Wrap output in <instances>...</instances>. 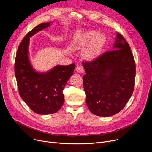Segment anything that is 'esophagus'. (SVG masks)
<instances>
[{"label":"esophagus","mask_w":152,"mask_h":152,"mask_svg":"<svg viewBox=\"0 0 152 152\" xmlns=\"http://www.w3.org/2000/svg\"><path fill=\"white\" fill-rule=\"evenodd\" d=\"M76 71L79 73H82L84 72V69L83 66L81 65H78L76 67Z\"/></svg>","instance_id":"esophagus-1"}]
</instances>
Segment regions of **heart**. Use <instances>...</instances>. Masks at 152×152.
Wrapping results in <instances>:
<instances>
[{
	"label": "heart",
	"instance_id": "heart-1",
	"mask_svg": "<svg viewBox=\"0 0 152 152\" xmlns=\"http://www.w3.org/2000/svg\"><path fill=\"white\" fill-rule=\"evenodd\" d=\"M107 42V37L103 33H99L97 31H87L75 42L73 49L81 50L87 46L83 53V57L87 61H93L100 55Z\"/></svg>",
	"mask_w": 152,
	"mask_h": 152
}]
</instances>
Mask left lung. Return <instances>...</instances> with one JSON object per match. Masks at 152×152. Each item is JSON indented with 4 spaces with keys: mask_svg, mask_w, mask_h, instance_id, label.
<instances>
[{
    "mask_svg": "<svg viewBox=\"0 0 152 152\" xmlns=\"http://www.w3.org/2000/svg\"><path fill=\"white\" fill-rule=\"evenodd\" d=\"M86 104L95 115L108 117L122 110L134 91L135 63L131 48L118 33L112 50L83 61Z\"/></svg>",
    "mask_w": 152,
    "mask_h": 152,
    "instance_id": "1",
    "label": "left lung"
}]
</instances>
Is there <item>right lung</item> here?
<instances>
[{"instance_id": "add662e5", "label": "right lung", "mask_w": 152, "mask_h": 152, "mask_svg": "<svg viewBox=\"0 0 152 152\" xmlns=\"http://www.w3.org/2000/svg\"><path fill=\"white\" fill-rule=\"evenodd\" d=\"M50 22L39 24L25 36L16 55L15 75L21 99L37 114L55 113L64 102L63 90L73 75L75 64L55 66L46 73L36 71L28 56L29 37L50 25Z\"/></svg>"}]
</instances>
